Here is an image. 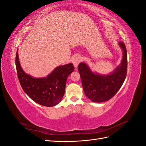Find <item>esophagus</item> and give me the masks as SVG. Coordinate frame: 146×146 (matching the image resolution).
Here are the masks:
<instances>
[{"label": "esophagus", "instance_id": "esophagus-1", "mask_svg": "<svg viewBox=\"0 0 146 146\" xmlns=\"http://www.w3.org/2000/svg\"><path fill=\"white\" fill-rule=\"evenodd\" d=\"M82 61V58L80 56H76L72 60V63L74 64V67L76 68H77V66L78 64L80 63Z\"/></svg>", "mask_w": 146, "mask_h": 146}]
</instances>
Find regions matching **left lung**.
Returning <instances> with one entry per match:
<instances>
[{"label":"left lung","mask_w":146,"mask_h":146,"mask_svg":"<svg viewBox=\"0 0 146 146\" xmlns=\"http://www.w3.org/2000/svg\"><path fill=\"white\" fill-rule=\"evenodd\" d=\"M123 51L121 64L109 75L94 73L85 63L78 64L85 94L88 99L94 102H103L111 99L124 82L127 71V54L124 43L119 42Z\"/></svg>","instance_id":"obj_1"}]
</instances>
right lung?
<instances>
[{"mask_svg":"<svg viewBox=\"0 0 146 146\" xmlns=\"http://www.w3.org/2000/svg\"><path fill=\"white\" fill-rule=\"evenodd\" d=\"M15 62L21 87L30 99L45 107H54L60 102L64 94L68 77L74 70L72 63L60 66L46 77L38 78L24 72L19 63L17 50Z\"/></svg>","mask_w":146,"mask_h":146,"instance_id":"obj_1","label":"right lung"}]
</instances>
